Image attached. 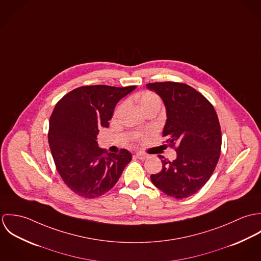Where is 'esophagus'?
Segmentation results:
<instances>
[{
	"label": "esophagus",
	"instance_id": "1",
	"mask_svg": "<svg viewBox=\"0 0 261 261\" xmlns=\"http://www.w3.org/2000/svg\"><path fill=\"white\" fill-rule=\"evenodd\" d=\"M137 158L138 159H140V160H147V159H149V154H147V153H144V152H137Z\"/></svg>",
	"mask_w": 261,
	"mask_h": 261
}]
</instances>
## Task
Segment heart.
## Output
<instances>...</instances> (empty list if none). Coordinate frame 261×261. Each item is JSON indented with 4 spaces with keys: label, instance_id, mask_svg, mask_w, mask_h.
Wrapping results in <instances>:
<instances>
[{
    "label": "heart",
    "instance_id": "heart-1",
    "mask_svg": "<svg viewBox=\"0 0 261 261\" xmlns=\"http://www.w3.org/2000/svg\"><path fill=\"white\" fill-rule=\"evenodd\" d=\"M137 100L140 105V107L142 108V110L144 112L150 110V109H154V108H161L162 101L160 99V97L151 92V91H143L140 94H138L137 96Z\"/></svg>",
    "mask_w": 261,
    "mask_h": 261
}]
</instances>
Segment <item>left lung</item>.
<instances>
[{"label": "left lung", "mask_w": 261, "mask_h": 261, "mask_svg": "<svg viewBox=\"0 0 261 261\" xmlns=\"http://www.w3.org/2000/svg\"><path fill=\"white\" fill-rule=\"evenodd\" d=\"M163 100L167 120L163 136L177 145L173 162L162 158L163 169L150 176L168 196L183 199L197 193L212 176L221 150V128L213 106L193 87L178 82L147 84Z\"/></svg>", "instance_id": "8db88e82"}]
</instances>
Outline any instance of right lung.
<instances>
[{
    "label": "right lung",
    "instance_id": "add662e5",
    "mask_svg": "<svg viewBox=\"0 0 261 261\" xmlns=\"http://www.w3.org/2000/svg\"><path fill=\"white\" fill-rule=\"evenodd\" d=\"M136 86H81L55 106L48 142L56 169L67 187L84 198H97L116 184L132 153L108 152L97 144L101 127H109L116 103Z\"/></svg>",
    "mask_w": 261,
    "mask_h": 261
}]
</instances>
